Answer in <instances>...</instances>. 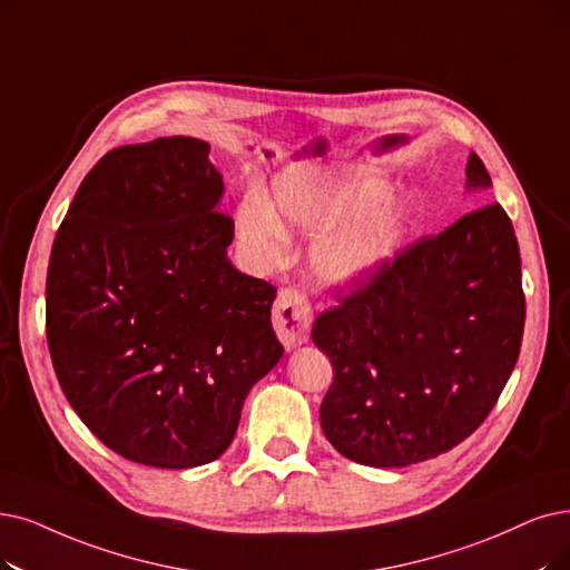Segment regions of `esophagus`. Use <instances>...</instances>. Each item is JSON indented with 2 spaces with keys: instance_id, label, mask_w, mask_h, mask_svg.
I'll list each match as a JSON object with an SVG mask.
<instances>
[{
  "instance_id": "obj_1",
  "label": "esophagus",
  "mask_w": 570,
  "mask_h": 570,
  "mask_svg": "<svg viewBox=\"0 0 570 570\" xmlns=\"http://www.w3.org/2000/svg\"><path fill=\"white\" fill-rule=\"evenodd\" d=\"M313 323V308L306 299V294L285 287L278 292V299L273 304V330L278 332V338L285 348H297L308 341Z\"/></svg>"
}]
</instances>
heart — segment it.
Masks as SVG:
<instances>
[{"label": "heart", "instance_id": "b5f03b06", "mask_svg": "<svg viewBox=\"0 0 570 570\" xmlns=\"http://www.w3.org/2000/svg\"><path fill=\"white\" fill-rule=\"evenodd\" d=\"M391 181L374 170H336L297 166L276 179V203L294 229L317 238L313 268L321 278L338 285L370 281L400 249L409 210L386 206ZM276 206L249 191L236 210L243 240L264 264L278 262L289 245V234Z\"/></svg>", "mask_w": 570, "mask_h": 570}]
</instances>
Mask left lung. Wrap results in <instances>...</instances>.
I'll list each match as a JSON object with an SVG mask.
<instances>
[{
  "label": "left lung",
  "mask_w": 570,
  "mask_h": 570,
  "mask_svg": "<svg viewBox=\"0 0 570 570\" xmlns=\"http://www.w3.org/2000/svg\"><path fill=\"white\" fill-rule=\"evenodd\" d=\"M465 175L468 191L491 187L474 151ZM523 321L519 245L498 203L404 247L315 317L311 336L334 372L321 404L325 438L372 468L461 444L503 393Z\"/></svg>",
  "instance_id": "1"
}]
</instances>
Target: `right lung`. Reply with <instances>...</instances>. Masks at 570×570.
<instances>
[{"instance_id":"1","label":"right lung","mask_w":570,"mask_h":570,"mask_svg":"<svg viewBox=\"0 0 570 570\" xmlns=\"http://www.w3.org/2000/svg\"><path fill=\"white\" fill-rule=\"evenodd\" d=\"M210 145L175 135L107 151L53 240L47 338L60 389L119 456L166 470L219 459L276 367V287L226 257L234 219Z\"/></svg>"}]
</instances>
